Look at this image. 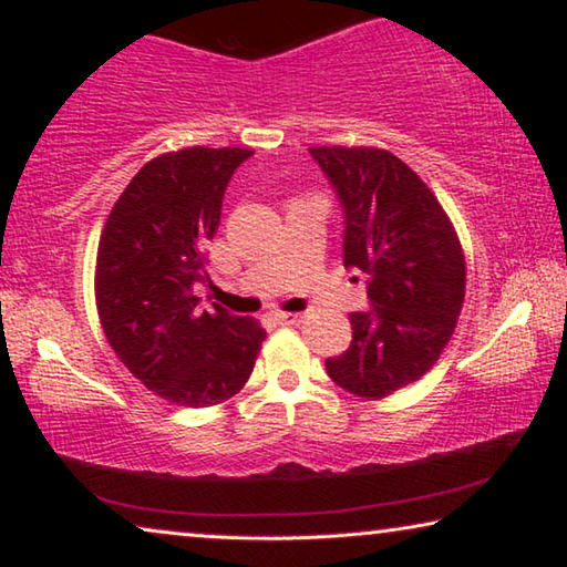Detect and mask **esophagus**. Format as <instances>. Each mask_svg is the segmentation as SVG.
I'll use <instances>...</instances> for the list:
<instances>
[{
    "mask_svg": "<svg viewBox=\"0 0 567 567\" xmlns=\"http://www.w3.org/2000/svg\"><path fill=\"white\" fill-rule=\"evenodd\" d=\"M275 320L280 322V324H300L302 322V315H297V312H277Z\"/></svg>",
    "mask_w": 567,
    "mask_h": 567,
    "instance_id": "esophagus-1",
    "label": "esophagus"
}]
</instances>
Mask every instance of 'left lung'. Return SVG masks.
Instances as JSON below:
<instances>
[{
  "label": "left lung",
  "instance_id": "8db88e82",
  "mask_svg": "<svg viewBox=\"0 0 567 567\" xmlns=\"http://www.w3.org/2000/svg\"><path fill=\"white\" fill-rule=\"evenodd\" d=\"M342 207V262L368 277V310L324 370L358 398H388L433 368L465 300V257L445 209L405 162L372 147H312ZM358 280V277H352Z\"/></svg>",
  "mask_w": 567,
  "mask_h": 567
}]
</instances>
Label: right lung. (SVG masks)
<instances>
[{"label":"right lung","mask_w":567,"mask_h":567,"mask_svg":"<svg viewBox=\"0 0 567 567\" xmlns=\"http://www.w3.org/2000/svg\"><path fill=\"white\" fill-rule=\"evenodd\" d=\"M255 152L187 147L147 162L114 203L97 249L104 334L147 390L185 408H209L243 390L265 330L195 295L225 189Z\"/></svg>","instance_id":"obj_1"}]
</instances>
